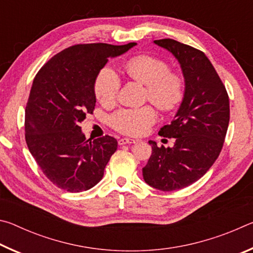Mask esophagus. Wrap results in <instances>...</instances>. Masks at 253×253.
I'll return each instance as SVG.
<instances>
[{
	"label": "esophagus",
	"instance_id": "esophagus-1",
	"mask_svg": "<svg viewBox=\"0 0 253 253\" xmlns=\"http://www.w3.org/2000/svg\"><path fill=\"white\" fill-rule=\"evenodd\" d=\"M137 140L132 139V138H121L118 140L119 145H126V144H135Z\"/></svg>",
	"mask_w": 253,
	"mask_h": 253
}]
</instances>
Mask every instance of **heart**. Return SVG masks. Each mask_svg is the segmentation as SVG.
<instances>
[{"label":"heart","instance_id":"heart-1","mask_svg":"<svg viewBox=\"0 0 253 253\" xmlns=\"http://www.w3.org/2000/svg\"><path fill=\"white\" fill-rule=\"evenodd\" d=\"M128 78L145 85V98L158 109L170 111L181 104L185 83L181 75L169 70L168 62L153 55L140 54L127 60L124 65ZM122 81L117 72L109 66L101 68L95 80V95L104 106L117 100ZM156 121L152 107L124 108L110 117V124L122 134L139 136L145 134Z\"/></svg>","mask_w":253,"mask_h":253}]
</instances>
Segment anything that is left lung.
Wrapping results in <instances>:
<instances>
[{
  "label": "left lung",
  "mask_w": 253,
  "mask_h": 253,
  "mask_svg": "<svg viewBox=\"0 0 253 253\" xmlns=\"http://www.w3.org/2000/svg\"><path fill=\"white\" fill-rule=\"evenodd\" d=\"M154 43L178 60L185 92L172 123L158 131L175 138L174 147H158L149 140L152 155L143 176L157 190L175 191L198 181L219 157L229 126L230 102L223 83L202 51L173 39Z\"/></svg>",
  "instance_id": "left-lung-1"
}]
</instances>
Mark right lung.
<instances>
[{"mask_svg":"<svg viewBox=\"0 0 253 253\" xmlns=\"http://www.w3.org/2000/svg\"><path fill=\"white\" fill-rule=\"evenodd\" d=\"M124 45L88 43L69 46L51 58L33 80L25 108V142L51 183L71 193L99 183L117 149L111 136L85 139L79 124L96 106L95 80Z\"/></svg>","mask_w":253,"mask_h":253,"instance_id":"right-lung-1","label":"right lung"}]
</instances>
